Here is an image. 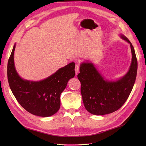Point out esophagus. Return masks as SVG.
Returning <instances> with one entry per match:
<instances>
[{
	"mask_svg": "<svg viewBox=\"0 0 146 146\" xmlns=\"http://www.w3.org/2000/svg\"><path fill=\"white\" fill-rule=\"evenodd\" d=\"M75 71H76V74L77 75L79 72V65L76 64V68H75Z\"/></svg>",
	"mask_w": 146,
	"mask_h": 146,
	"instance_id": "1",
	"label": "esophagus"
}]
</instances>
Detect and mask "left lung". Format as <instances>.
<instances>
[{
	"mask_svg": "<svg viewBox=\"0 0 146 146\" xmlns=\"http://www.w3.org/2000/svg\"><path fill=\"white\" fill-rule=\"evenodd\" d=\"M120 37L130 44L131 62L127 73L116 80L105 78L91 62L80 66L78 78L81 83V94L87 111L94 115H104L114 112L124 104L135 82L138 62L134 47L125 36Z\"/></svg>",
	"mask_w": 146,
	"mask_h": 146,
	"instance_id": "8db88e82",
	"label": "left lung"
}]
</instances>
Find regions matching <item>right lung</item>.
I'll return each mask as SVG.
<instances>
[{
    "label": "right lung",
    "instance_id": "add662e5",
    "mask_svg": "<svg viewBox=\"0 0 146 146\" xmlns=\"http://www.w3.org/2000/svg\"><path fill=\"white\" fill-rule=\"evenodd\" d=\"M16 44L13 46L7 66L10 89L19 104L35 116L54 115L60 107V95L68 81L75 76V63H70L43 80L30 81L20 77L14 61Z\"/></svg>",
    "mask_w": 146,
    "mask_h": 146
}]
</instances>
